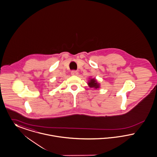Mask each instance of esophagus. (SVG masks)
<instances>
[{"label":"esophagus","instance_id":"esophagus-1","mask_svg":"<svg viewBox=\"0 0 157 157\" xmlns=\"http://www.w3.org/2000/svg\"><path fill=\"white\" fill-rule=\"evenodd\" d=\"M71 75H78V72L77 71H72L71 72Z\"/></svg>","mask_w":157,"mask_h":157}]
</instances>
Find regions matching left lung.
<instances>
[{
	"instance_id": "8db88e82",
	"label": "left lung",
	"mask_w": 157,
	"mask_h": 157,
	"mask_svg": "<svg viewBox=\"0 0 157 157\" xmlns=\"http://www.w3.org/2000/svg\"><path fill=\"white\" fill-rule=\"evenodd\" d=\"M88 85L90 88H94L95 89H97L100 88V83H98L97 82V80L94 78L93 79H90V81H88Z\"/></svg>"
}]
</instances>
